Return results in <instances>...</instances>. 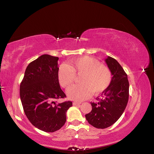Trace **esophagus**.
Instances as JSON below:
<instances>
[{
	"label": "esophagus",
	"mask_w": 154,
	"mask_h": 154,
	"mask_svg": "<svg viewBox=\"0 0 154 154\" xmlns=\"http://www.w3.org/2000/svg\"><path fill=\"white\" fill-rule=\"evenodd\" d=\"M80 104H82V103H78V102H74V103H72V104H73L74 106H79V105H80Z\"/></svg>",
	"instance_id": "34e87169"
}]
</instances>
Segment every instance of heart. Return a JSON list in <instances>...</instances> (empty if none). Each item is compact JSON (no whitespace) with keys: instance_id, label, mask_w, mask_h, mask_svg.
<instances>
[{"instance_id":"obj_1","label":"heart","mask_w":154,"mask_h":154,"mask_svg":"<svg viewBox=\"0 0 154 154\" xmlns=\"http://www.w3.org/2000/svg\"><path fill=\"white\" fill-rule=\"evenodd\" d=\"M75 74L82 75L79 79L81 84L70 87L67 95L70 99L78 101L88 98L92 93L96 94L104 91L109 85L112 78L108 67L87 56L72 59L69 62V65L60 66L58 78L60 85L68 88L75 80Z\"/></svg>"}]
</instances>
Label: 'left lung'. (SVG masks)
Listing matches in <instances>:
<instances>
[{"label":"left lung","mask_w":154,"mask_h":154,"mask_svg":"<svg viewBox=\"0 0 154 154\" xmlns=\"http://www.w3.org/2000/svg\"><path fill=\"white\" fill-rule=\"evenodd\" d=\"M105 62L113 77L109 85L91 103L92 111L85 115L88 122L98 129L112 125L123 114L128 103L129 83L128 75L120 63L113 58L108 57Z\"/></svg>","instance_id":"left-lung-1"}]
</instances>
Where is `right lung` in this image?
Here are the masks:
<instances>
[{
    "label": "right lung",
    "mask_w": 154,
    "mask_h": 154,
    "mask_svg": "<svg viewBox=\"0 0 154 154\" xmlns=\"http://www.w3.org/2000/svg\"><path fill=\"white\" fill-rule=\"evenodd\" d=\"M59 58L45 54L30 62L20 84V99L30 123L38 129L53 132L60 129L66 121L71 101L57 103L66 97L58 78Z\"/></svg>",
    "instance_id": "1"
}]
</instances>
